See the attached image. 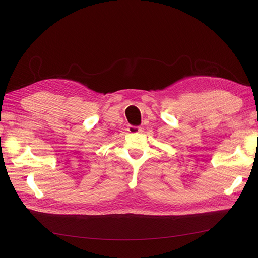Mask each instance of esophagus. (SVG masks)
Returning <instances> with one entry per match:
<instances>
[{
	"label": "esophagus",
	"instance_id": "1",
	"mask_svg": "<svg viewBox=\"0 0 258 258\" xmlns=\"http://www.w3.org/2000/svg\"><path fill=\"white\" fill-rule=\"evenodd\" d=\"M127 131L130 132V134H139V132H141V128L136 126H128Z\"/></svg>",
	"mask_w": 258,
	"mask_h": 258
}]
</instances>
